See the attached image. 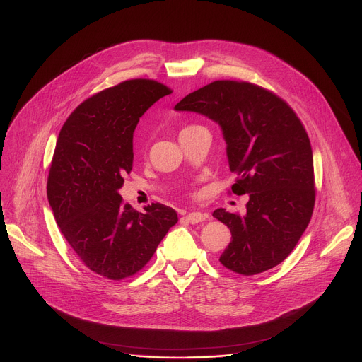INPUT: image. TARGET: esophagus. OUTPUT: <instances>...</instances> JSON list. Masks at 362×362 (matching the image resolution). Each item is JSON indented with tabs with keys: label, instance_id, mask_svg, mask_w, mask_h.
I'll list each match as a JSON object with an SVG mask.
<instances>
[{
	"label": "esophagus",
	"instance_id": "obj_1",
	"mask_svg": "<svg viewBox=\"0 0 362 362\" xmlns=\"http://www.w3.org/2000/svg\"><path fill=\"white\" fill-rule=\"evenodd\" d=\"M187 221L191 223V224H197V223H202L204 221L206 218H209V214L207 213H202V211H191L185 216Z\"/></svg>",
	"mask_w": 362,
	"mask_h": 362
}]
</instances>
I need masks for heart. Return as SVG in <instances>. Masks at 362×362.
Here are the masks:
<instances>
[{"instance_id": "heart-1", "label": "heart", "mask_w": 362, "mask_h": 362, "mask_svg": "<svg viewBox=\"0 0 362 362\" xmlns=\"http://www.w3.org/2000/svg\"><path fill=\"white\" fill-rule=\"evenodd\" d=\"M191 128H192V127H191ZM185 129H188V128H185Z\"/></svg>"}]
</instances>
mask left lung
Instances as JSON below:
<instances>
[{
  "label": "left lung",
  "instance_id": "8db88e82",
  "mask_svg": "<svg viewBox=\"0 0 362 362\" xmlns=\"http://www.w3.org/2000/svg\"><path fill=\"white\" fill-rule=\"evenodd\" d=\"M174 109L207 116L220 127L230 171L238 175L231 189L249 194L245 216L226 209L213 213L231 231L221 264L250 276L282 263L315 204L312 146L299 117L269 90L233 80L198 89Z\"/></svg>",
  "mask_w": 362,
  "mask_h": 362
}]
</instances>
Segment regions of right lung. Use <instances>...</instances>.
Here are the masks:
<instances>
[{
	"instance_id": "1",
	"label": "right lung",
	"mask_w": 362,
	"mask_h": 362,
	"mask_svg": "<svg viewBox=\"0 0 362 362\" xmlns=\"http://www.w3.org/2000/svg\"><path fill=\"white\" fill-rule=\"evenodd\" d=\"M170 93L155 80H127L85 100L59 134L49 204L73 252L103 277L135 274L178 221L171 207L153 203L139 213L119 194L132 170L139 117Z\"/></svg>"
}]
</instances>
